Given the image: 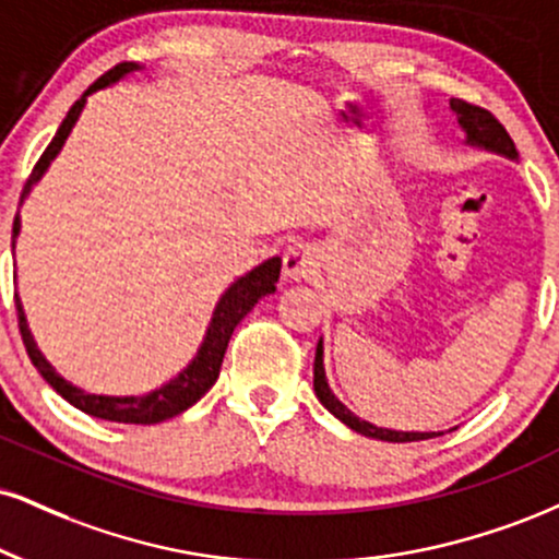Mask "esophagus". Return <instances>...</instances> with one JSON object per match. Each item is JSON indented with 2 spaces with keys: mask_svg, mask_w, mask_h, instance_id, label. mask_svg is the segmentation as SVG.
<instances>
[{
  "mask_svg": "<svg viewBox=\"0 0 559 559\" xmlns=\"http://www.w3.org/2000/svg\"><path fill=\"white\" fill-rule=\"evenodd\" d=\"M320 267L318 250L307 241H299V245H292L284 254V278L286 281H307L309 275Z\"/></svg>",
  "mask_w": 559,
  "mask_h": 559,
  "instance_id": "1",
  "label": "esophagus"
}]
</instances>
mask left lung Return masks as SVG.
I'll return each mask as SVG.
<instances>
[{
    "label": "left lung",
    "instance_id": "1",
    "mask_svg": "<svg viewBox=\"0 0 559 559\" xmlns=\"http://www.w3.org/2000/svg\"><path fill=\"white\" fill-rule=\"evenodd\" d=\"M450 111H453L455 124H459L463 132V145L476 147V151L495 153V156H502L508 160L518 158L515 143L510 140L506 127L497 122V119L487 109H479V106L466 104V100H461V98H450ZM322 361H325V346H322V338H320L318 352H314V393H318L322 406H325L328 412L335 416V419L344 421L346 427H352L354 432H359L365 437H374V440H382V442H416V440H429V437L442 435V432H414V429L412 432H403V429L378 427V425H372V421L359 419V416H356L352 408L346 406V403H341L338 399H335L331 385H328L325 365H322Z\"/></svg>",
    "mask_w": 559,
    "mask_h": 559
}]
</instances>
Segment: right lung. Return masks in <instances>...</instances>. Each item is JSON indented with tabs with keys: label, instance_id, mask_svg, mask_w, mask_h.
<instances>
[{
	"label": "right lung",
	"instance_id": "add662e5",
	"mask_svg": "<svg viewBox=\"0 0 559 559\" xmlns=\"http://www.w3.org/2000/svg\"><path fill=\"white\" fill-rule=\"evenodd\" d=\"M140 70H145V67L138 62L117 64L114 70H109L104 78H98L96 83L87 87L83 96H80V100H75V106L67 111L64 122L59 124L57 134H53L49 147L44 151V156L38 158L36 169H33L28 185H25L23 190V198H20V205L25 203V198L31 194L33 185H38V181L44 179V174L49 171L51 160L62 153L72 127L78 124L80 114L85 109L87 96H93L96 91H104V87L117 85L119 80H124L127 75H132V72H140ZM17 237H20V213L15 215V226H12V247H15ZM278 275H281L278 254H275V258H267L265 262H260V265L252 267L250 273L239 275V278L234 281L224 294H221V299L215 301L213 318L207 322V331L203 335V344H200L198 354L192 356L190 365L181 369L177 378H171L169 382H164V385L151 390V393L145 395H96V393H87L83 388L72 385L70 380H64L62 374L51 367V361L41 354V348H38L36 338H33L28 328V318H25L23 301H20V297L15 294L20 333H23L25 352H28L33 367L41 372V378L49 382V385L57 390L67 403H72V406L80 408V412L96 416V419L122 421V425H158V421H166L171 419V416L187 412V408L194 406V403L203 399L207 390L213 388V382L218 380L221 361H224L228 338H231L234 328L239 325L241 318H245V314L250 312L262 297H267V294L275 292V281H278Z\"/></svg>",
	"mask_w": 559,
	"mask_h": 559
}]
</instances>
